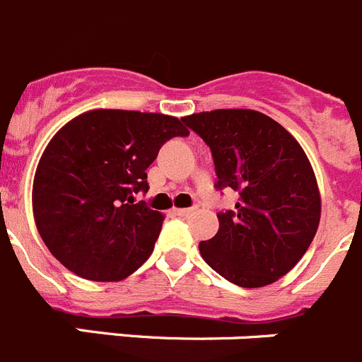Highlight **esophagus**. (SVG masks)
I'll use <instances>...</instances> for the list:
<instances>
[{
	"label": "esophagus",
	"mask_w": 362,
	"mask_h": 362,
	"mask_svg": "<svg viewBox=\"0 0 362 362\" xmlns=\"http://www.w3.org/2000/svg\"><path fill=\"white\" fill-rule=\"evenodd\" d=\"M177 214L182 218H189V216H193L194 209L193 207H189V209H177Z\"/></svg>",
	"instance_id": "esophagus-1"
}]
</instances>
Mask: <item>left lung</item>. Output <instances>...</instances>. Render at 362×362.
<instances>
[{
    "label": "left lung",
    "mask_w": 362,
    "mask_h": 362,
    "mask_svg": "<svg viewBox=\"0 0 362 362\" xmlns=\"http://www.w3.org/2000/svg\"><path fill=\"white\" fill-rule=\"evenodd\" d=\"M211 148L216 189L240 198L218 213L216 236L200 242L205 263L227 281L258 288L285 276L317 233L321 197L307 155L274 119L254 110L184 117Z\"/></svg>",
    "instance_id": "1"
}]
</instances>
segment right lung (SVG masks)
<instances>
[{"instance_id":"obj_1","label":"right lung","mask_w":362,"mask_h":362,"mask_svg":"<svg viewBox=\"0 0 362 362\" xmlns=\"http://www.w3.org/2000/svg\"><path fill=\"white\" fill-rule=\"evenodd\" d=\"M182 120L164 113L92 110L52 136L35 169V226L55 258L92 281H120L151 256L158 211L133 193L148 191L146 169Z\"/></svg>"}]
</instances>
